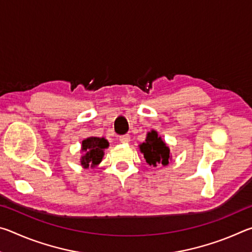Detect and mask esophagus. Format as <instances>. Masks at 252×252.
<instances>
[{
    "mask_svg": "<svg viewBox=\"0 0 252 252\" xmlns=\"http://www.w3.org/2000/svg\"><path fill=\"white\" fill-rule=\"evenodd\" d=\"M119 140H120L121 143H129L130 142V135L129 134L121 135L120 138H119Z\"/></svg>",
    "mask_w": 252,
    "mask_h": 252,
    "instance_id": "obj_1",
    "label": "esophagus"
}]
</instances>
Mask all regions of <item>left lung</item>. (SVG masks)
<instances>
[{
  "label": "left lung",
  "mask_w": 252,
  "mask_h": 252,
  "mask_svg": "<svg viewBox=\"0 0 252 252\" xmlns=\"http://www.w3.org/2000/svg\"><path fill=\"white\" fill-rule=\"evenodd\" d=\"M140 152L142 153L147 163L157 167V165H168L171 161L172 156L169 147L163 142L156 130H151L147 133L146 141L139 144Z\"/></svg>",
  "instance_id": "8db88e82"
}]
</instances>
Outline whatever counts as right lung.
<instances>
[{
  "instance_id": "add662e5",
  "label": "right lung",
  "mask_w": 252,
  "mask_h": 252,
  "mask_svg": "<svg viewBox=\"0 0 252 252\" xmlns=\"http://www.w3.org/2000/svg\"><path fill=\"white\" fill-rule=\"evenodd\" d=\"M109 148V142L105 138L89 136L81 144L80 163L83 169L96 168L104 157V150Z\"/></svg>"
}]
</instances>
